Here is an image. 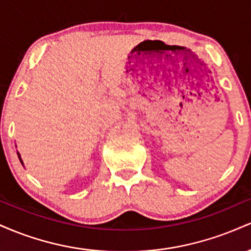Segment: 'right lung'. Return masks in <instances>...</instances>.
Returning <instances> with one entry per match:
<instances>
[{
  "mask_svg": "<svg viewBox=\"0 0 251 251\" xmlns=\"http://www.w3.org/2000/svg\"><path fill=\"white\" fill-rule=\"evenodd\" d=\"M17 155H19V159H20V162H21L22 165H24V162H22V159H21V155H20L19 152H17Z\"/></svg>",
  "mask_w": 251,
  "mask_h": 251,
  "instance_id": "add662e5",
  "label": "right lung"
}]
</instances>
